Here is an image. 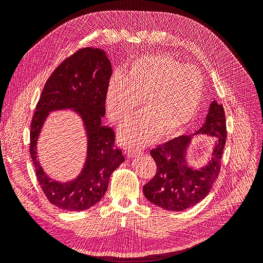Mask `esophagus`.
<instances>
[{"instance_id": "34e87169", "label": "esophagus", "mask_w": 263, "mask_h": 263, "mask_svg": "<svg viewBox=\"0 0 263 263\" xmlns=\"http://www.w3.org/2000/svg\"><path fill=\"white\" fill-rule=\"evenodd\" d=\"M140 153V150H137V149H134V148H126L125 149V155L126 157L130 159V158H134L135 156H137L138 154Z\"/></svg>"}]
</instances>
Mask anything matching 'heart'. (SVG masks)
Returning <instances> with one entry per match:
<instances>
[{
  "label": "heart",
  "mask_w": 263,
  "mask_h": 263,
  "mask_svg": "<svg viewBox=\"0 0 263 263\" xmlns=\"http://www.w3.org/2000/svg\"><path fill=\"white\" fill-rule=\"evenodd\" d=\"M203 93L204 81L196 68L164 54H149L135 60L125 77L116 73L110 79L106 112L113 123L123 125L141 103L145 113L121 132L125 144L140 147L160 133L169 137L184 129L195 117Z\"/></svg>",
  "instance_id": "heart-1"
}]
</instances>
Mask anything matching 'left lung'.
<instances>
[{
  "label": "left lung",
  "instance_id": "8db88e82",
  "mask_svg": "<svg viewBox=\"0 0 263 263\" xmlns=\"http://www.w3.org/2000/svg\"><path fill=\"white\" fill-rule=\"evenodd\" d=\"M196 134H208L215 139L212 157L201 168H194L187 162L188 148ZM226 137L224 107L214 100L200 129L190 136L174 138L150 151L157 164V172L144 186L147 200L173 212L184 211L200 203L208 196L219 174Z\"/></svg>",
  "mask_w": 263,
  "mask_h": 263
}]
</instances>
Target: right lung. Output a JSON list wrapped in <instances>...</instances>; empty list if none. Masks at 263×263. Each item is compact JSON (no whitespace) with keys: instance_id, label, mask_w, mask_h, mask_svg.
<instances>
[{"instance_id":"1","label":"right lung","mask_w":263,"mask_h":263,"mask_svg":"<svg viewBox=\"0 0 263 263\" xmlns=\"http://www.w3.org/2000/svg\"><path fill=\"white\" fill-rule=\"evenodd\" d=\"M112 72L104 50L90 47L78 50L53 71L37 103L30 124L29 153L43 192L61 210L84 211L100 202L106 193L110 174L125 161L122 150L114 147V130L101 125ZM62 109H72L81 116L88 140L84 168L68 182L52 180L36 158V140L46 117Z\"/></svg>"}]
</instances>
